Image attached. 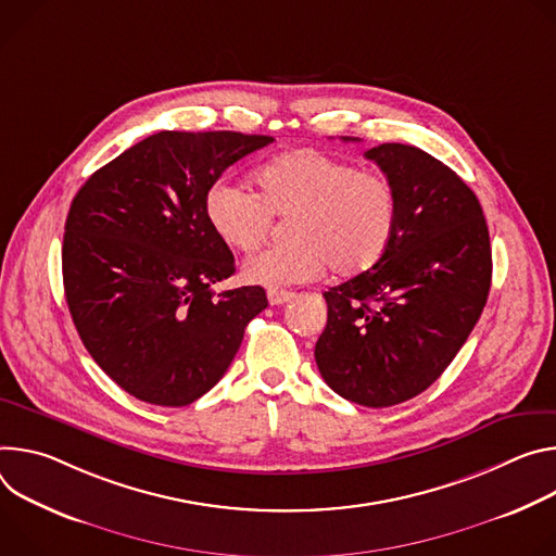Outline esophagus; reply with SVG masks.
<instances>
[{
    "instance_id": "esophagus-1",
    "label": "esophagus",
    "mask_w": 556,
    "mask_h": 556,
    "mask_svg": "<svg viewBox=\"0 0 556 556\" xmlns=\"http://www.w3.org/2000/svg\"><path fill=\"white\" fill-rule=\"evenodd\" d=\"M293 295H295V293H291V291H282V289H269V291H267L269 304H274V306H280V304L289 302Z\"/></svg>"
}]
</instances>
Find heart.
Segmentation results:
<instances>
[{
    "label": "heart",
    "instance_id": "heart-1",
    "mask_svg": "<svg viewBox=\"0 0 556 556\" xmlns=\"http://www.w3.org/2000/svg\"><path fill=\"white\" fill-rule=\"evenodd\" d=\"M256 180L258 192L218 178L205 194L212 229L238 252L256 250L274 216H291L289 242L244 261L242 276L250 282L269 289L309 282L327 265L338 276H355L387 254L400 212L387 176L320 150H295L267 161Z\"/></svg>",
    "mask_w": 556,
    "mask_h": 556
}]
</instances>
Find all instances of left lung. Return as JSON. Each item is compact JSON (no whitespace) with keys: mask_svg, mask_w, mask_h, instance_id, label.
I'll return each instance as SVG.
<instances>
[{"mask_svg":"<svg viewBox=\"0 0 556 556\" xmlns=\"http://www.w3.org/2000/svg\"><path fill=\"white\" fill-rule=\"evenodd\" d=\"M364 156L393 182L397 229L371 269L323 293L316 362L340 397L384 408L426 391L464 346L488 300L492 254L481 205L448 165L402 143Z\"/></svg>","mask_w":556,"mask_h":556,"instance_id":"left-lung-1","label":"left lung"}]
</instances>
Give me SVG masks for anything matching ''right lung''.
<instances>
[{"label": "right lung", "instance_id": "1", "mask_svg": "<svg viewBox=\"0 0 556 556\" xmlns=\"http://www.w3.org/2000/svg\"><path fill=\"white\" fill-rule=\"evenodd\" d=\"M271 141L163 130L97 169L73 199L61 247L68 309L94 362L137 400L197 402L267 306L263 287L212 289L236 267L205 194Z\"/></svg>", "mask_w": 556, "mask_h": 556}]
</instances>
